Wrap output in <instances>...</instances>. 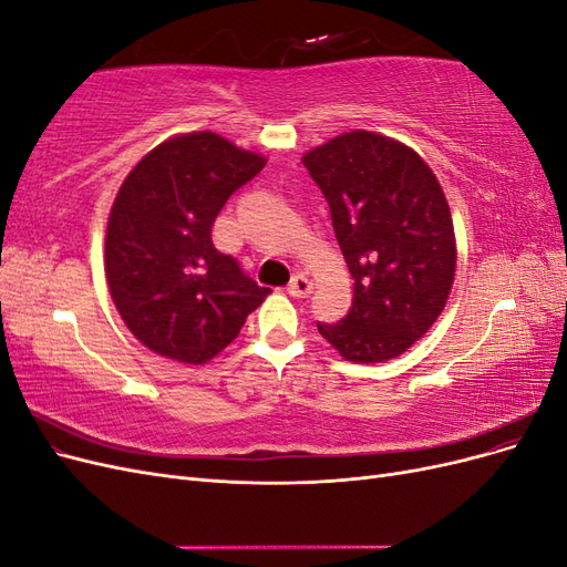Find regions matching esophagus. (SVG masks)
<instances>
[{
	"label": "esophagus",
	"mask_w": 567,
	"mask_h": 567,
	"mask_svg": "<svg viewBox=\"0 0 567 567\" xmlns=\"http://www.w3.org/2000/svg\"><path fill=\"white\" fill-rule=\"evenodd\" d=\"M288 293L293 298H307L312 293V281L307 279L305 274H296V277L288 284Z\"/></svg>",
	"instance_id": "esophagus-1"
}]
</instances>
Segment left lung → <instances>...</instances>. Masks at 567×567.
I'll return each mask as SVG.
<instances>
[{
    "label": "left lung",
    "mask_w": 567,
    "mask_h": 567,
    "mask_svg": "<svg viewBox=\"0 0 567 567\" xmlns=\"http://www.w3.org/2000/svg\"><path fill=\"white\" fill-rule=\"evenodd\" d=\"M329 200L354 279L346 319L317 323L348 362H388L427 333L447 305L456 241L447 198L414 148L357 130L302 156Z\"/></svg>",
    "instance_id": "8db88e82"
}]
</instances>
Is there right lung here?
Listing matches in <instances>:
<instances>
[{
    "instance_id": "add662e5",
    "label": "right lung",
    "mask_w": 567,
    "mask_h": 567,
    "mask_svg": "<svg viewBox=\"0 0 567 567\" xmlns=\"http://www.w3.org/2000/svg\"><path fill=\"white\" fill-rule=\"evenodd\" d=\"M265 163L215 132H188L146 153L120 186L106 281L148 350L182 364L210 362L271 293L213 244L215 217Z\"/></svg>"
}]
</instances>
